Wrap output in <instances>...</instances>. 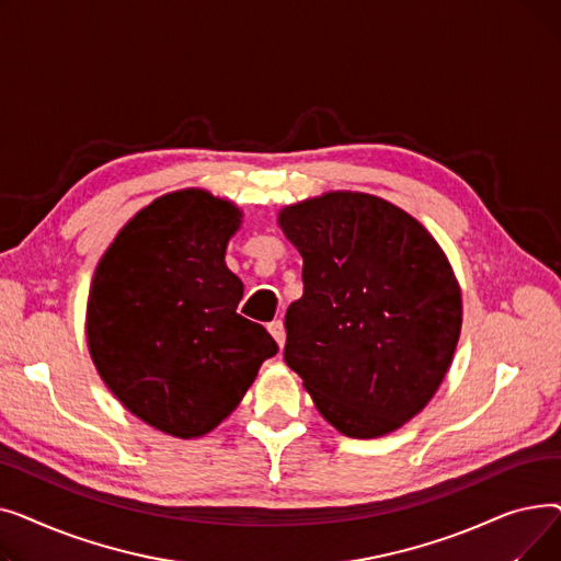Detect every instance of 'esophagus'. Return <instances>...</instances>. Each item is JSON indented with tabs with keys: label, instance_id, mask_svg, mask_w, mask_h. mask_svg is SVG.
<instances>
[{
	"label": "esophagus",
	"instance_id": "34e87169",
	"mask_svg": "<svg viewBox=\"0 0 561 561\" xmlns=\"http://www.w3.org/2000/svg\"><path fill=\"white\" fill-rule=\"evenodd\" d=\"M268 332L273 334V339L277 341L279 350H282V347H284V343H286V330H284V322H282V320H273L271 325H268Z\"/></svg>",
	"mask_w": 561,
	"mask_h": 561
}]
</instances>
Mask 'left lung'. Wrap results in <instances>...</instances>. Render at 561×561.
I'll return each mask as SVG.
<instances>
[{
	"label": "left lung",
	"mask_w": 561,
	"mask_h": 561,
	"mask_svg": "<svg viewBox=\"0 0 561 561\" xmlns=\"http://www.w3.org/2000/svg\"><path fill=\"white\" fill-rule=\"evenodd\" d=\"M277 222L305 282L286 309L284 362L341 434L396 432L455 357L461 290L446 252L400 206L357 191L284 206Z\"/></svg>",
	"instance_id": "1"
}]
</instances>
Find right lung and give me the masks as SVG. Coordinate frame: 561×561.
Returning a JSON list of instances; mask_svg holds the SVG:
<instances>
[{"mask_svg":"<svg viewBox=\"0 0 561 561\" xmlns=\"http://www.w3.org/2000/svg\"><path fill=\"white\" fill-rule=\"evenodd\" d=\"M243 211L204 188L157 197L102 254L85 307L91 359L111 393L154 430L197 438L239 407L277 343L236 313L225 263Z\"/></svg>","mask_w":561,"mask_h":561,"instance_id":"1","label":"right lung"}]
</instances>
